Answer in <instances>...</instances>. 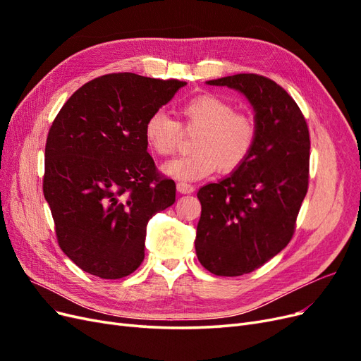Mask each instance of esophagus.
Instances as JSON below:
<instances>
[{
  "instance_id": "34e87169",
  "label": "esophagus",
  "mask_w": 361,
  "mask_h": 361,
  "mask_svg": "<svg viewBox=\"0 0 361 361\" xmlns=\"http://www.w3.org/2000/svg\"><path fill=\"white\" fill-rule=\"evenodd\" d=\"M176 188H178V191L180 192V194H191V192H194V187L192 185H190V183H185V182H179L178 185H176Z\"/></svg>"
}]
</instances>
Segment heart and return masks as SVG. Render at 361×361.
<instances>
[{
  "label": "heart",
  "instance_id": "b5f03b06",
  "mask_svg": "<svg viewBox=\"0 0 361 361\" xmlns=\"http://www.w3.org/2000/svg\"><path fill=\"white\" fill-rule=\"evenodd\" d=\"M180 116L182 125L159 110L145 123L149 147L162 157L178 149L180 126L199 130L192 141L194 154L162 164V173L173 179L200 180L216 169L232 173L244 166L255 149L257 133L253 118L235 113L233 105L221 97L211 93L194 96L180 105Z\"/></svg>",
  "mask_w": 361,
  "mask_h": 361
}]
</instances>
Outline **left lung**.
I'll return each instance as SVG.
<instances>
[{
    "label": "left lung",
    "mask_w": 361,
    "mask_h": 361,
    "mask_svg": "<svg viewBox=\"0 0 361 361\" xmlns=\"http://www.w3.org/2000/svg\"><path fill=\"white\" fill-rule=\"evenodd\" d=\"M206 82L241 92L255 110L250 158L197 192L199 262L215 276L236 277L267 264L292 239L309 188V128L297 102L267 76L238 73Z\"/></svg>",
    "instance_id": "obj_1"
}]
</instances>
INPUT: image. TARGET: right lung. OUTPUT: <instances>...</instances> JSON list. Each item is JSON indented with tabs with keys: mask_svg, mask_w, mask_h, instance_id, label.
I'll return each mask as SVG.
<instances>
[{
	"mask_svg": "<svg viewBox=\"0 0 361 361\" xmlns=\"http://www.w3.org/2000/svg\"><path fill=\"white\" fill-rule=\"evenodd\" d=\"M183 85L104 75L80 87L54 118L43 195L60 248L89 274H133L145 259L149 220L176 200V183L147 154L145 123Z\"/></svg>",
	"mask_w": 361,
	"mask_h": 361,
	"instance_id": "add662e5",
	"label": "right lung"
}]
</instances>
